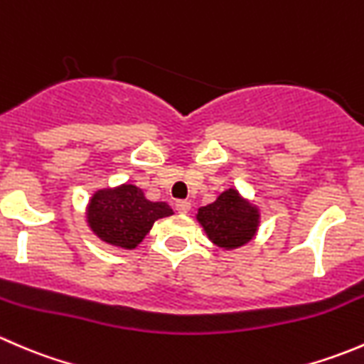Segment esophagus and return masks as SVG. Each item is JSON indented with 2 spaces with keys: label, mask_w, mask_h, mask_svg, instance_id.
<instances>
[{
  "label": "esophagus",
  "mask_w": 364,
  "mask_h": 364,
  "mask_svg": "<svg viewBox=\"0 0 364 364\" xmlns=\"http://www.w3.org/2000/svg\"><path fill=\"white\" fill-rule=\"evenodd\" d=\"M174 208H176V211L181 213V215H186V213L190 211V208H192V204H190L188 200H176Z\"/></svg>",
  "instance_id": "esophagus-1"
}]
</instances>
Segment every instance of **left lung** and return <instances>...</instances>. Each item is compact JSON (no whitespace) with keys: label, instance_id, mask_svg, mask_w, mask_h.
I'll return each mask as SVG.
<instances>
[{"label":"left lung","instance_id":"1","mask_svg":"<svg viewBox=\"0 0 364 364\" xmlns=\"http://www.w3.org/2000/svg\"><path fill=\"white\" fill-rule=\"evenodd\" d=\"M196 218L213 245L234 250L255 237L260 211L236 188H229L220 193L215 203L197 209Z\"/></svg>","mask_w":364,"mask_h":364}]
</instances>
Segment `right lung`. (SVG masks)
Instances as JSON below:
<instances>
[{"instance_id": "add662e5", "label": "right lung", "mask_w": 364, "mask_h": 364, "mask_svg": "<svg viewBox=\"0 0 364 364\" xmlns=\"http://www.w3.org/2000/svg\"><path fill=\"white\" fill-rule=\"evenodd\" d=\"M171 215L174 211L167 203H151L139 186L128 183L97 190L86 208V222L95 236L123 250L137 248L153 223Z\"/></svg>"}]
</instances>
